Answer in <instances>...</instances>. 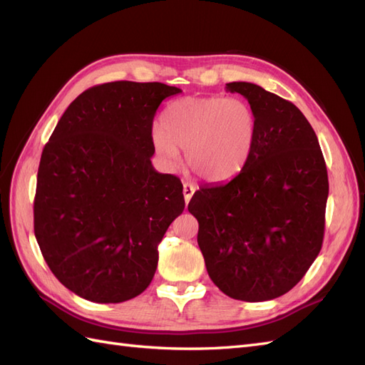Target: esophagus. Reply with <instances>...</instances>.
Instances as JSON below:
<instances>
[{"label": "esophagus", "instance_id": "esophagus-1", "mask_svg": "<svg viewBox=\"0 0 365 365\" xmlns=\"http://www.w3.org/2000/svg\"><path fill=\"white\" fill-rule=\"evenodd\" d=\"M196 190V187L193 184H189V182H184L182 185V193H184V200H185V204H189V201L192 200V196Z\"/></svg>", "mask_w": 365, "mask_h": 365}]
</instances>
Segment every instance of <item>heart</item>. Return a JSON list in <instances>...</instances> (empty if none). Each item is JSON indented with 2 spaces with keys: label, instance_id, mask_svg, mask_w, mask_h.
Instances as JSON below:
<instances>
[{
  "label": "heart",
  "instance_id": "heart-1",
  "mask_svg": "<svg viewBox=\"0 0 365 365\" xmlns=\"http://www.w3.org/2000/svg\"><path fill=\"white\" fill-rule=\"evenodd\" d=\"M257 134V120L239 98L187 96L172 102L152 140L169 163L185 150L189 169L208 182L228 181L245 168Z\"/></svg>",
  "mask_w": 365,
  "mask_h": 365
}]
</instances>
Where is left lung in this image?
I'll return each mask as SVG.
<instances>
[{
  "mask_svg": "<svg viewBox=\"0 0 365 365\" xmlns=\"http://www.w3.org/2000/svg\"><path fill=\"white\" fill-rule=\"evenodd\" d=\"M257 120L251 155L233 180L195 192L207 272L235 300L267 302L303 279L323 245L329 195L323 152L294 103L250 82L227 83Z\"/></svg>",
  "mask_w": 365,
  "mask_h": 365,
  "instance_id": "8db88e82",
  "label": "left lung"
}]
</instances>
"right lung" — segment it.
I'll return each mask as SVG.
<instances>
[{
    "label": "right lung",
    "instance_id": "right-lung-1",
    "mask_svg": "<svg viewBox=\"0 0 365 365\" xmlns=\"http://www.w3.org/2000/svg\"><path fill=\"white\" fill-rule=\"evenodd\" d=\"M160 82H109L61 117L38 169L35 236L56 279L96 303H121L150 284L158 244L184 210L178 176L158 173L152 123Z\"/></svg>",
    "mask_w": 365,
    "mask_h": 365
}]
</instances>
